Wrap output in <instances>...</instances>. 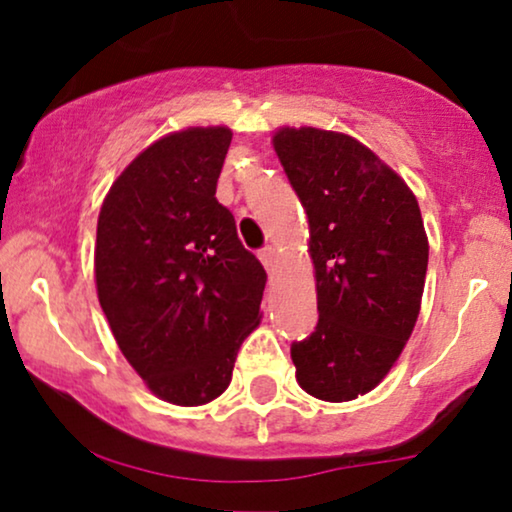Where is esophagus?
Here are the masks:
<instances>
[{
	"instance_id": "1",
	"label": "esophagus",
	"mask_w": 512,
	"mask_h": 512,
	"mask_svg": "<svg viewBox=\"0 0 512 512\" xmlns=\"http://www.w3.org/2000/svg\"><path fill=\"white\" fill-rule=\"evenodd\" d=\"M260 260H262L264 267H267V271H274L278 267V250L271 248V245H267V248L260 252Z\"/></svg>"
}]
</instances>
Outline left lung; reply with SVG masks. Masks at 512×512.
I'll return each mask as SVG.
<instances>
[{
	"label": "left lung",
	"instance_id": "8db88e82",
	"mask_svg": "<svg viewBox=\"0 0 512 512\" xmlns=\"http://www.w3.org/2000/svg\"><path fill=\"white\" fill-rule=\"evenodd\" d=\"M274 149L309 217L318 323L290 356L313 398L372 391L403 353L421 309L428 238L412 189L351 135L281 128Z\"/></svg>",
	"mask_w": 512,
	"mask_h": 512
}]
</instances>
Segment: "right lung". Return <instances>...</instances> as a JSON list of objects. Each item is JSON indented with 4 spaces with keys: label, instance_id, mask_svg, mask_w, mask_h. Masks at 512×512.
I'll list each match as a JSON object with an SVG mask.
<instances>
[{
    "label": "right lung",
    "instance_id": "right-lung-1",
    "mask_svg": "<svg viewBox=\"0 0 512 512\" xmlns=\"http://www.w3.org/2000/svg\"><path fill=\"white\" fill-rule=\"evenodd\" d=\"M229 145L224 126L156 140L117 177L98 217L95 285L112 335L149 391L182 407L224 393L260 325L267 271L215 199Z\"/></svg>",
    "mask_w": 512,
    "mask_h": 512
}]
</instances>
